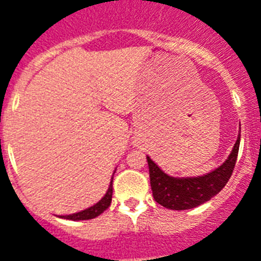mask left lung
Masks as SVG:
<instances>
[{
	"instance_id": "8db88e82",
	"label": "left lung",
	"mask_w": 261,
	"mask_h": 261,
	"mask_svg": "<svg viewBox=\"0 0 261 261\" xmlns=\"http://www.w3.org/2000/svg\"><path fill=\"white\" fill-rule=\"evenodd\" d=\"M239 142L241 136L235 142L231 154L226 159V162L211 174L199 177L179 179L168 176L149 156H146L154 200L165 208L172 211L192 209L209 201L229 181L238 158Z\"/></svg>"
}]
</instances>
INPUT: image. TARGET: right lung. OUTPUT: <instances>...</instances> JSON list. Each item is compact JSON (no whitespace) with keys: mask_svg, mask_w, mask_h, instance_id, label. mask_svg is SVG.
Here are the masks:
<instances>
[{"mask_svg":"<svg viewBox=\"0 0 261 261\" xmlns=\"http://www.w3.org/2000/svg\"><path fill=\"white\" fill-rule=\"evenodd\" d=\"M112 180H114V177H112ZM112 180H111L110 187H108L107 193L105 195L100 201L98 204H95L91 208L86 209V211L78 212V213L74 214H69V216H61V218H66V220H71V221H84V220H91V218H95L98 217L99 214H102L106 209L108 208L111 205V200H112Z\"/></svg>","mask_w":261,"mask_h":261,"instance_id":"add662e5","label":"right lung"}]
</instances>
